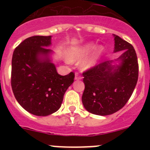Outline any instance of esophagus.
I'll list each match as a JSON object with an SVG mask.
<instances>
[{"mask_svg":"<svg viewBox=\"0 0 150 150\" xmlns=\"http://www.w3.org/2000/svg\"><path fill=\"white\" fill-rule=\"evenodd\" d=\"M82 79V76L79 75V73H76L75 74V79Z\"/></svg>","mask_w":150,"mask_h":150,"instance_id":"obj_1","label":"esophagus"}]
</instances>
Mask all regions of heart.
<instances>
[{
	"label": "heart",
	"instance_id": "heart-1",
	"mask_svg": "<svg viewBox=\"0 0 150 150\" xmlns=\"http://www.w3.org/2000/svg\"><path fill=\"white\" fill-rule=\"evenodd\" d=\"M95 48V45L92 43H88V44L83 45V46H74L70 49L68 52L69 59L71 61H77L83 59L85 57L88 55ZM96 62V57H92L90 59H87L83 63V70L90 68L95 64Z\"/></svg>",
	"mask_w": 150,
	"mask_h": 150
}]
</instances>
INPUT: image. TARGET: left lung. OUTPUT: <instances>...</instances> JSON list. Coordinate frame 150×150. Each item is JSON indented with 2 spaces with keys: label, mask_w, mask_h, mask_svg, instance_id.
<instances>
[{
  "label": "left lung",
  "mask_w": 150,
  "mask_h": 150,
  "mask_svg": "<svg viewBox=\"0 0 150 150\" xmlns=\"http://www.w3.org/2000/svg\"><path fill=\"white\" fill-rule=\"evenodd\" d=\"M114 52L123 51L115 61L101 62L83 73L84 107L91 113L107 116L122 109L132 96L138 79L139 66L133 46L114 34Z\"/></svg>",
  "instance_id": "1"
}]
</instances>
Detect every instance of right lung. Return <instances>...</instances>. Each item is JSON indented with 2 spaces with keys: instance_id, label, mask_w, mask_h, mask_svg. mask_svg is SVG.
<instances>
[{
  "instance_id": "obj_1",
  "label": "right lung",
  "mask_w": 150,
  "mask_h": 150,
  "mask_svg": "<svg viewBox=\"0 0 150 150\" xmlns=\"http://www.w3.org/2000/svg\"><path fill=\"white\" fill-rule=\"evenodd\" d=\"M51 36H33L15 49L12 59L11 86L16 99L31 114L46 116L61 107L74 74L57 73L48 58Z\"/></svg>"
}]
</instances>
